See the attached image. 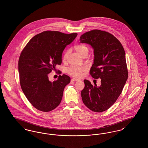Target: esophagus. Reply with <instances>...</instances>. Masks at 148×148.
Returning a JSON list of instances; mask_svg holds the SVG:
<instances>
[{"instance_id":"34e87169","label":"esophagus","mask_w":148,"mask_h":148,"mask_svg":"<svg viewBox=\"0 0 148 148\" xmlns=\"http://www.w3.org/2000/svg\"><path fill=\"white\" fill-rule=\"evenodd\" d=\"M71 80H72V81H75V82H76V81L79 80V79H76V78H72V79H71Z\"/></svg>"}]
</instances>
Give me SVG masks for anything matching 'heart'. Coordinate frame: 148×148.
<instances>
[{
  "label": "heart",
  "mask_w": 148,
  "mask_h": 148,
  "mask_svg": "<svg viewBox=\"0 0 148 148\" xmlns=\"http://www.w3.org/2000/svg\"><path fill=\"white\" fill-rule=\"evenodd\" d=\"M74 49L75 50L77 53L81 56H83L85 54L88 55L89 53V48L84 45H75L74 46ZM68 51H66L64 53L63 59L64 60L66 59V56H68ZM85 68L84 67H77V66H71L68 69L67 72L71 76L74 77H81L85 71Z\"/></svg>",
  "instance_id": "1"
}]
</instances>
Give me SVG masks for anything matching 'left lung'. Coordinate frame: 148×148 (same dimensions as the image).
<instances>
[{
	"label": "left lung",
	"mask_w": 148,
	"mask_h": 148,
	"mask_svg": "<svg viewBox=\"0 0 148 148\" xmlns=\"http://www.w3.org/2000/svg\"><path fill=\"white\" fill-rule=\"evenodd\" d=\"M80 42L89 44L94 49L90 74L94 79H101L100 86L84 80V88L81 92L83 101L94 112H104L116 101L127 79L125 51L114 35L98 29L81 35Z\"/></svg>",
	"instance_id": "1"
}]
</instances>
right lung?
<instances>
[{
  "instance_id": "right-lung-1",
  "label": "right lung",
  "mask_w": 148,
  "mask_h": 148,
  "mask_svg": "<svg viewBox=\"0 0 148 148\" xmlns=\"http://www.w3.org/2000/svg\"><path fill=\"white\" fill-rule=\"evenodd\" d=\"M77 35L44 31L32 38L22 50L18 61L20 84L24 95L36 109L48 112L60 104L71 77L63 74L51 82L48 75L57 64H62L64 49Z\"/></svg>"
}]
</instances>
